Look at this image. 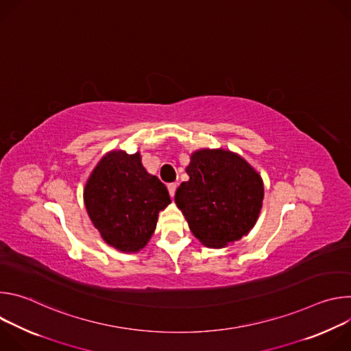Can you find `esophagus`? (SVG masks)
<instances>
[{
    "mask_svg": "<svg viewBox=\"0 0 351 351\" xmlns=\"http://www.w3.org/2000/svg\"><path fill=\"white\" fill-rule=\"evenodd\" d=\"M176 187H178V184H176V183H169V184H168V191H169L171 197H173V195H175V193H176Z\"/></svg>",
    "mask_w": 351,
    "mask_h": 351,
    "instance_id": "1",
    "label": "esophagus"
}]
</instances>
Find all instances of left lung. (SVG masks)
Returning <instances> with one entry per match:
<instances>
[{
  "label": "left lung",
  "instance_id": "left-lung-1",
  "mask_svg": "<svg viewBox=\"0 0 351 351\" xmlns=\"http://www.w3.org/2000/svg\"><path fill=\"white\" fill-rule=\"evenodd\" d=\"M186 172L190 179L179 186L175 202L204 245L222 248L253 229L264 184L241 157L225 149H198Z\"/></svg>",
  "mask_w": 351,
  "mask_h": 351
}]
</instances>
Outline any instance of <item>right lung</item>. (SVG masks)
Returning a JSON list of instances; mask_svg holds the SVG:
<instances>
[{
	"mask_svg": "<svg viewBox=\"0 0 351 351\" xmlns=\"http://www.w3.org/2000/svg\"><path fill=\"white\" fill-rule=\"evenodd\" d=\"M84 204L99 234L121 252L136 253L156 230L158 213L169 203L167 186L149 175L140 154L112 152L91 172Z\"/></svg>",
	"mask_w": 351,
	"mask_h": 351,
	"instance_id": "1",
	"label": "right lung"
}]
</instances>
